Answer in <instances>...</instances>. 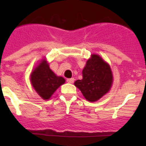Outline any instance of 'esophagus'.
<instances>
[{
  "mask_svg": "<svg viewBox=\"0 0 146 146\" xmlns=\"http://www.w3.org/2000/svg\"><path fill=\"white\" fill-rule=\"evenodd\" d=\"M66 81L69 82V83H73L74 81V78H69V79H67Z\"/></svg>",
  "mask_w": 146,
  "mask_h": 146,
  "instance_id": "34e87169",
  "label": "esophagus"
}]
</instances>
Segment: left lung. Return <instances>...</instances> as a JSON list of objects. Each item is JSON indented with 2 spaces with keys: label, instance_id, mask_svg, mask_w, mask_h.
<instances>
[{
  "label": "left lung",
  "instance_id": "left-lung-1",
  "mask_svg": "<svg viewBox=\"0 0 146 146\" xmlns=\"http://www.w3.org/2000/svg\"><path fill=\"white\" fill-rule=\"evenodd\" d=\"M112 82L110 66L99 55H92L82 70V79L75 81L74 86L88 101L96 102L109 91Z\"/></svg>",
  "mask_w": 146,
  "mask_h": 146
}]
</instances>
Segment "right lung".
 I'll return each instance as SVG.
<instances>
[{
  "mask_svg": "<svg viewBox=\"0 0 146 146\" xmlns=\"http://www.w3.org/2000/svg\"><path fill=\"white\" fill-rule=\"evenodd\" d=\"M31 81L36 91L44 99H50L58 88L65 82L64 78L54 74L44 60L31 73Z\"/></svg>",
  "mask_w": 146,
  "mask_h": 146,
  "instance_id": "1",
  "label": "right lung"
}]
</instances>
